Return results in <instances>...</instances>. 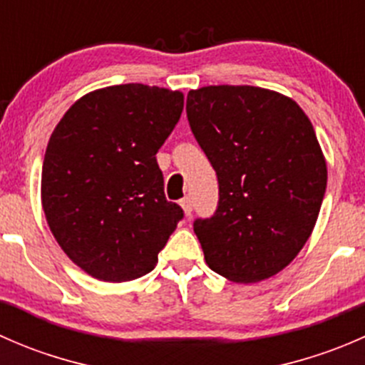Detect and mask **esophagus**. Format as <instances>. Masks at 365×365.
I'll use <instances>...</instances> for the list:
<instances>
[{
	"label": "esophagus",
	"mask_w": 365,
	"mask_h": 365,
	"mask_svg": "<svg viewBox=\"0 0 365 365\" xmlns=\"http://www.w3.org/2000/svg\"><path fill=\"white\" fill-rule=\"evenodd\" d=\"M180 205H182L183 212H185V215H190L192 213V200H190V196H185L182 201H180Z\"/></svg>",
	"instance_id": "1"
}]
</instances>
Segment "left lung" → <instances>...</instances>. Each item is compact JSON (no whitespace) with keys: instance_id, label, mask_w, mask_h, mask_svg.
Masks as SVG:
<instances>
[{"instance_id":"8db88e82","label":"left lung","mask_w":365,"mask_h":365,"mask_svg":"<svg viewBox=\"0 0 365 365\" xmlns=\"http://www.w3.org/2000/svg\"><path fill=\"white\" fill-rule=\"evenodd\" d=\"M187 120L219 182L213 215L194 220L206 264L235 282L272 277L304 247L325 197L312 123L284 95L227 84L189 91Z\"/></svg>"}]
</instances>
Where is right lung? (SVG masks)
I'll list each match as a JSON object with an SVG mask.
<instances>
[{
    "label": "right lung",
    "mask_w": 365,
    "mask_h": 365,
    "mask_svg": "<svg viewBox=\"0 0 365 365\" xmlns=\"http://www.w3.org/2000/svg\"><path fill=\"white\" fill-rule=\"evenodd\" d=\"M183 111V93L146 84L91 91L47 145L42 206L65 254L91 277L125 282L155 268L183 219L164 196L157 152Z\"/></svg>",
    "instance_id": "add662e5"
}]
</instances>
